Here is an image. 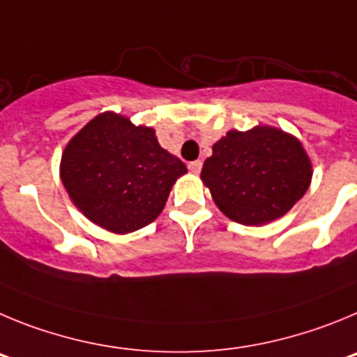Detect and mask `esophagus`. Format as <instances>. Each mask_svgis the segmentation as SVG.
<instances>
[{"mask_svg":"<svg viewBox=\"0 0 357 357\" xmlns=\"http://www.w3.org/2000/svg\"><path fill=\"white\" fill-rule=\"evenodd\" d=\"M201 169H202L201 160H195V162L188 163V171L194 172V174H199V172H201Z\"/></svg>","mask_w":357,"mask_h":357,"instance_id":"1","label":"esophagus"}]
</instances>
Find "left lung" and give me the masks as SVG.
Wrapping results in <instances>:
<instances>
[{"label": "left lung", "mask_w": 357, "mask_h": 357, "mask_svg": "<svg viewBox=\"0 0 357 357\" xmlns=\"http://www.w3.org/2000/svg\"><path fill=\"white\" fill-rule=\"evenodd\" d=\"M311 176L303 144L272 126L227 131L201 171L218 210L245 226L282 217L306 194Z\"/></svg>", "instance_id": "1"}]
</instances>
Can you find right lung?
I'll list each match as a JSON object with an SVG mask.
<instances>
[{
	"instance_id": "1",
	"label": "right lung",
	"mask_w": 357,
	"mask_h": 357,
	"mask_svg": "<svg viewBox=\"0 0 357 357\" xmlns=\"http://www.w3.org/2000/svg\"><path fill=\"white\" fill-rule=\"evenodd\" d=\"M185 163L158 144L155 130L105 112L70 139L60 178L75 206L98 226L126 234L162 213Z\"/></svg>"
}]
</instances>
